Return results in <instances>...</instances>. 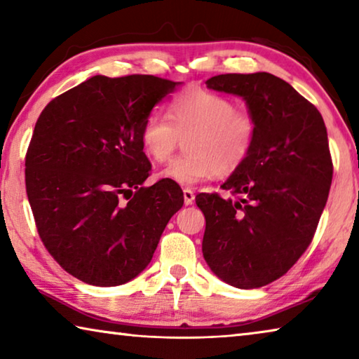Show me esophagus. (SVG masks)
<instances>
[{
	"mask_svg": "<svg viewBox=\"0 0 359 359\" xmlns=\"http://www.w3.org/2000/svg\"><path fill=\"white\" fill-rule=\"evenodd\" d=\"M184 201H185L187 205L193 204V201H194V191L191 190V188H185V190H184Z\"/></svg>",
	"mask_w": 359,
	"mask_h": 359,
	"instance_id": "1",
	"label": "esophagus"
}]
</instances>
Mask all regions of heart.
<instances>
[{
  "label": "heart",
  "mask_w": 359,
  "mask_h": 359,
  "mask_svg": "<svg viewBox=\"0 0 359 359\" xmlns=\"http://www.w3.org/2000/svg\"><path fill=\"white\" fill-rule=\"evenodd\" d=\"M257 130L253 114L236 109L226 96L187 88L172 100L169 118L160 112L145 118L141 142L151 160L165 163L187 137V154L169 163L161 177L191 187L238 171L250 155Z\"/></svg>",
  "instance_id": "1"
}]
</instances>
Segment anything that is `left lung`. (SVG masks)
<instances>
[{
	"instance_id": "obj_1",
	"label": "left lung",
	"mask_w": 359,
	"mask_h": 359,
	"mask_svg": "<svg viewBox=\"0 0 359 359\" xmlns=\"http://www.w3.org/2000/svg\"><path fill=\"white\" fill-rule=\"evenodd\" d=\"M208 87L242 96L257 118L253 149L222 188L196 194L205 217L203 255L236 288L280 278L307 250L332 180L323 117L288 82L269 72L220 74Z\"/></svg>"
}]
</instances>
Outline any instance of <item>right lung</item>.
Segmentation results:
<instances>
[{
    "instance_id": "obj_1",
    "label": "right lung",
    "mask_w": 359,
    "mask_h": 359,
    "mask_svg": "<svg viewBox=\"0 0 359 359\" xmlns=\"http://www.w3.org/2000/svg\"><path fill=\"white\" fill-rule=\"evenodd\" d=\"M179 83L95 76L53 98L36 121L25 156L28 201L47 252L79 280L117 287L141 274L184 205L172 180L142 187L151 171L142 125Z\"/></svg>"
}]
</instances>
